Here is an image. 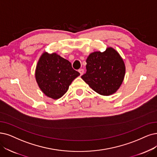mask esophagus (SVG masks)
<instances>
[{
    "label": "esophagus",
    "mask_w": 157,
    "mask_h": 157,
    "mask_svg": "<svg viewBox=\"0 0 157 157\" xmlns=\"http://www.w3.org/2000/svg\"><path fill=\"white\" fill-rule=\"evenodd\" d=\"M78 72L80 73V75H82L84 72V70H83V69H80V70H78Z\"/></svg>",
    "instance_id": "1"
}]
</instances>
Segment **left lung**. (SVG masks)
Instances as JSON below:
<instances>
[{
  "label": "left lung",
  "instance_id": "8db88e82",
  "mask_svg": "<svg viewBox=\"0 0 157 157\" xmlns=\"http://www.w3.org/2000/svg\"><path fill=\"white\" fill-rule=\"evenodd\" d=\"M86 73L82 78L92 90L100 95L115 93L121 86L126 67L115 49L108 48L104 52L91 53L86 60Z\"/></svg>",
  "mask_w": 157,
  "mask_h": 157
}]
</instances>
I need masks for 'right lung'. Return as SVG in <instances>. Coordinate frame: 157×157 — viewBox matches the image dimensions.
I'll list each match as a JSON object with an SVG mask.
<instances>
[{
    "mask_svg": "<svg viewBox=\"0 0 157 157\" xmlns=\"http://www.w3.org/2000/svg\"><path fill=\"white\" fill-rule=\"evenodd\" d=\"M79 75L78 71L73 70L70 61L55 53H44L35 70V78L40 89L53 99L63 96L72 81Z\"/></svg>",
    "mask_w": 157,
    "mask_h": 157,
    "instance_id": "right-lung-1",
    "label": "right lung"
}]
</instances>
